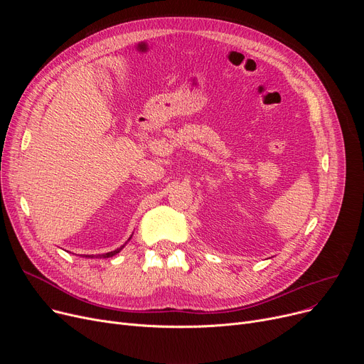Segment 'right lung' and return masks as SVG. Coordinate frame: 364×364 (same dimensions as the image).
<instances>
[{
  "label": "right lung",
  "mask_w": 364,
  "mask_h": 364,
  "mask_svg": "<svg viewBox=\"0 0 364 364\" xmlns=\"http://www.w3.org/2000/svg\"><path fill=\"white\" fill-rule=\"evenodd\" d=\"M129 240V239H128ZM125 246V245H124ZM124 246H121V247H118V250H114V251H112V252H107V254H103V255H97V257H100V258H109V257H113V255H117L121 250H122V247ZM85 257H88V258H92L94 255H85ZM97 257H95V258H97Z\"/></svg>",
  "instance_id": "add662e5"
}]
</instances>
